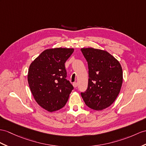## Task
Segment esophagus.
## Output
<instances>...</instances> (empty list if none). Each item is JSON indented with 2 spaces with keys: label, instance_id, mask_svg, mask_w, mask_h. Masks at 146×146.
I'll return each mask as SVG.
<instances>
[{
  "label": "esophagus",
  "instance_id": "34e87169",
  "mask_svg": "<svg viewBox=\"0 0 146 146\" xmlns=\"http://www.w3.org/2000/svg\"><path fill=\"white\" fill-rule=\"evenodd\" d=\"M77 85H78L77 82H74V83H73V86H74V87L76 88V87H77Z\"/></svg>",
  "mask_w": 146,
  "mask_h": 146
}]
</instances>
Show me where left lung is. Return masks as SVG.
<instances>
[{
    "instance_id": "1",
    "label": "left lung",
    "mask_w": 146,
    "mask_h": 146,
    "mask_svg": "<svg viewBox=\"0 0 146 146\" xmlns=\"http://www.w3.org/2000/svg\"><path fill=\"white\" fill-rule=\"evenodd\" d=\"M88 67L87 89L81 92L85 104L95 110L108 108L115 102L123 83L119 61L109 52L92 48H82Z\"/></svg>"
}]
</instances>
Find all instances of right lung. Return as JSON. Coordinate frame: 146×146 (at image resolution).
<instances>
[{"label":"right lung","mask_w":146,"mask_h":146,"mask_svg":"<svg viewBox=\"0 0 146 146\" xmlns=\"http://www.w3.org/2000/svg\"><path fill=\"white\" fill-rule=\"evenodd\" d=\"M73 48L46 49L31 63L28 82L37 104L49 112L65 106L73 90L66 79L65 62L74 52Z\"/></svg>","instance_id":"1"}]
</instances>
